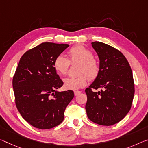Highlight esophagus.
Instances as JSON below:
<instances>
[{
	"label": "esophagus",
	"mask_w": 148,
	"mask_h": 148,
	"mask_svg": "<svg viewBox=\"0 0 148 148\" xmlns=\"http://www.w3.org/2000/svg\"><path fill=\"white\" fill-rule=\"evenodd\" d=\"M74 95L76 96V95H78V94H79V93H81V91H74Z\"/></svg>",
	"instance_id": "obj_1"
}]
</instances>
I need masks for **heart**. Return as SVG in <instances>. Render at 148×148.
<instances>
[{"instance_id":"b5f03b06","label":"heart","mask_w":148,"mask_h":148,"mask_svg":"<svg viewBox=\"0 0 148 148\" xmlns=\"http://www.w3.org/2000/svg\"><path fill=\"white\" fill-rule=\"evenodd\" d=\"M70 62H79L78 76L68 77L64 79V86L67 90H75L85 86L90 79H94L99 71V63L93 57V53L85 47L78 45L72 47L68 51ZM70 62L64 55H58L55 57L53 66L58 74L64 75L69 70Z\"/></svg>"}]
</instances>
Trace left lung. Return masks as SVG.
I'll use <instances>...</instances> for the list:
<instances>
[{
    "label": "left lung",
    "mask_w": 148,
    "mask_h": 148,
    "mask_svg": "<svg viewBox=\"0 0 148 148\" xmlns=\"http://www.w3.org/2000/svg\"><path fill=\"white\" fill-rule=\"evenodd\" d=\"M99 60V71L86 89V110L94 123L111 126L121 121L130 111L134 95V84L130 64L123 54L101 42L91 43ZM102 89L93 92V88Z\"/></svg>",
    "instance_id": "left-lung-1"
}]
</instances>
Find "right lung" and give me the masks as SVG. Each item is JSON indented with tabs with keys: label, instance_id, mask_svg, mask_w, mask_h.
<instances>
[{
	"label": "right lung",
	"instance_id": "1",
	"mask_svg": "<svg viewBox=\"0 0 148 148\" xmlns=\"http://www.w3.org/2000/svg\"><path fill=\"white\" fill-rule=\"evenodd\" d=\"M68 44L43 43L21 57L13 78L16 107L28 123L39 129H50L64 120L66 107L74 91H58L63 82L53 62Z\"/></svg>",
	"mask_w": 148,
	"mask_h": 148
}]
</instances>
